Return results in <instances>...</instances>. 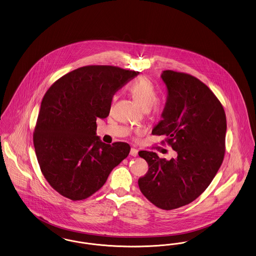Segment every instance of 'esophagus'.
<instances>
[{
  "mask_svg": "<svg viewBox=\"0 0 256 256\" xmlns=\"http://www.w3.org/2000/svg\"><path fill=\"white\" fill-rule=\"evenodd\" d=\"M138 151L136 149H134V148H132V149L130 150V155L132 156H138Z\"/></svg>",
  "mask_w": 256,
  "mask_h": 256,
  "instance_id": "esophagus-1",
  "label": "esophagus"
}]
</instances>
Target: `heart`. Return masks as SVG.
<instances>
[{"label":"heart","instance_id":"heart-1","mask_svg":"<svg viewBox=\"0 0 256 256\" xmlns=\"http://www.w3.org/2000/svg\"><path fill=\"white\" fill-rule=\"evenodd\" d=\"M129 92L136 102L144 110H148L153 105L155 114L160 112V107L156 101V89L148 78H138L133 81L129 86Z\"/></svg>","mask_w":256,"mask_h":256}]
</instances>
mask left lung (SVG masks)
Instances as JSON below:
<instances>
[{
	"instance_id": "8db88e82",
	"label": "left lung",
	"mask_w": 256,
	"mask_h": 256,
	"mask_svg": "<svg viewBox=\"0 0 256 256\" xmlns=\"http://www.w3.org/2000/svg\"><path fill=\"white\" fill-rule=\"evenodd\" d=\"M160 78L166 103L152 134H166L177 156L168 160L140 151L149 170L138 186L153 204L171 210L196 200L217 174L224 156L226 118L221 102L198 78L170 70Z\"/></svg>"
}]
</instances>
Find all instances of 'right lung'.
<instances>
[{
    "label": "right lung",
    "mask_w": 256,
    "mask_h": 256,
    "mask_svg": "<svg viewBox=\"0 0 256 256\" xmlns=\"http://www.w3.org/2000/svg\"><path fill=\"white\" fill-rule=\"evenodd\" d=\"M138 74L114 66H85L59 78L44 94L34 148L44 178L62 196L88 198L129 155L128 144L100 140L96 120L109 116L114 94Z\"/></svg>",
    "instance_id": "obj_1"
}]
</instances>
